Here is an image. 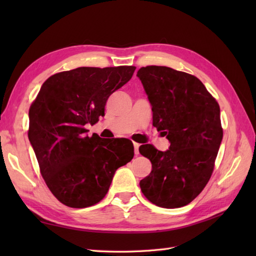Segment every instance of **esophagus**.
Here are the masks:
<instances>
[{
	"mask_svg": "<svg viewBox=\"0 0 256 256\" xmlns=\"http://www.w3.org/2000/svg\"><path fill=\"white\" fill-rule=\"evenodd\" d=\"M133 145H134V154L138 156V155L140 154V152H138V148H140V144H138V143H133Z\"/></svg>",
	"mask_w": 256,
	"mask_h": 256,
	"instance_id": "esophagus-1",
	"label": "esophagus"
}]
</instances>
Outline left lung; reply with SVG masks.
Returning <instances> with one entry per match:
<instances>
[{"label": "left lung", "instance_id": "1", "mask_svg": "<svg viewBox=\"0 0 256 256\" xmlns=\"http://www.w3.org/2000/svg\"><path fill=\"white\" fill-rule=\"evenodd\" d=\"M153 111V125L170 140L165 152L140 146L152 172L140 182L144 196L162 208L192 202L209 182L224 131L220 106L201 81L182 72L148 66L138 72Z\"/></svg>", "mask_w": 256, "mask_h": 256}]
</instances>
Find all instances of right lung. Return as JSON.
<instances>
[{
    "label": "right lung",
    "instance_id": "obj_1",
    "mask_svg": "<svg viewBox=\"0 0 256 256\" xmlns=\"http://www.w3.org/2000/svg\"><path fill=\"white\" fill-rule=\"evenodd\" d=\"M135 67H79L48 78L32 103L28 138L52 194L72 208H86L106 194L118 167L131 162L128 138L88 136L86 125L104 116L114 91Z\"/></svg>",
    "mask_w": 256,
    "mask_h": 256
}]
</instances>
